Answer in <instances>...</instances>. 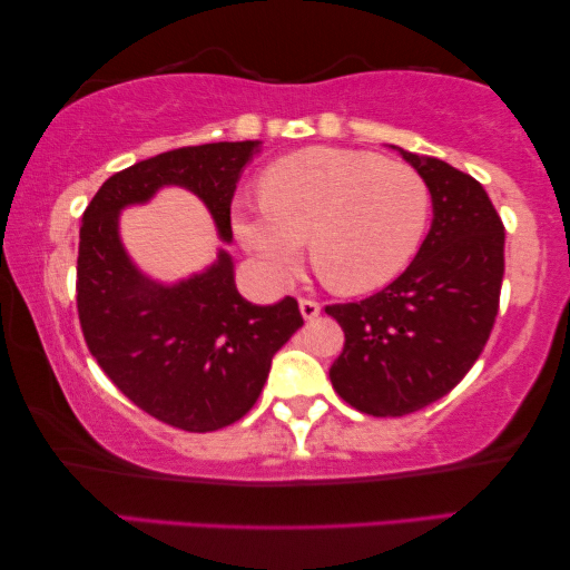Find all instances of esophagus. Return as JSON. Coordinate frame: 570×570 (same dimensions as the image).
<instances>
[{
	"mask_svg": "<svg viewBox=\"0 0 570 570\" xmlns=\"http://www.w3.org/2000/svg\"><path fill=\"white\" fill-rule=\"evenodd\" d=\"M301 313L305 321H313L321 315V303L313 301V297H301Z\"/></svg>",
	"mask_w": 570,
	"mask_h": 570,
	"instance_id": "esophagus-1",
	"label": "esophagus"
}]
</instances>
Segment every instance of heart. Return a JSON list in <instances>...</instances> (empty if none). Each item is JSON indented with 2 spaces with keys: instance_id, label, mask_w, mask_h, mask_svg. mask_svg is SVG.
<instances>
[{
  "instance_id": "1",
  "label": "heart",
  "mask_w": 570,
  "mask_h": 570,
  "mask_svg": "<svg viewBox=\"0 0 570 570\" xmlns=\"http://www.w3.org/2000/svg\"><path fill=\"white\" fill-rule=\"evenodd\" d=\"M263 207L242 204L235 232L269 277H291L311 239L318 275L338 293L394 279L422 245L432 191L414 166L371 151L305 148L259 181Z\"/></svg>"
}]
</instances>
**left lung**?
I'll return each mask as SVG.
<instances>
[{
    "instance_id": "left-lung-1",
    "label": "left lung",
    "mask_w": 570,
    "mask_h": 570,
    "mask_svg": "<svg viewBox=\"0 0 570 570\" xmlns=\"http://www.w3.org/2000/svg\"><path fill=\"white\" fill-rule=\"evenodd\" d=\"M404 158L432 191L414 263L358 303L325 305L346 335L331 381L371 416H406L460 384L488 343L505 275V227L478 179L440 158Z\"/></svg>"
}]
</instances>
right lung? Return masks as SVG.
Returning <instances> with one entry per match:
<instances>
[{"label": "right lung", "instance_id": "obj_1", "mask_svg": "<svg viewBox=\"0 0 570 570\" xmlns=\"http://www.w3.org/2000/svg\"><path fill=\"white\" fill-rule=\"evenodd\" d=\"M255 148L222 141L146 158L110 176L82 214L75 293L86 346L138 409L184 432H217L255 406L273 356L303 325L301 307L295 297L247 303L227 252L181 285L148 283L120 247L118 212L176 184L197 194L232 239V197Z\"/></svg>", "mask_w": 570, "mask_h": 570}]
</instances>
